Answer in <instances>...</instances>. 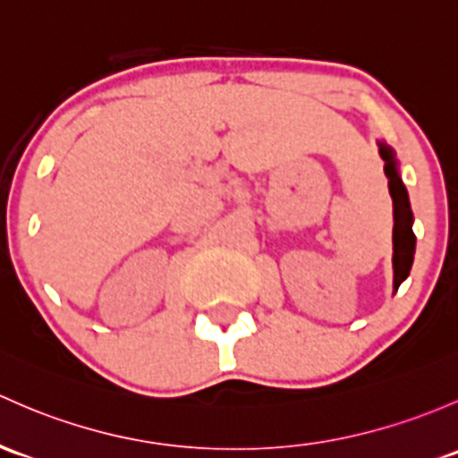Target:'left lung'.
<instances>
[{"label":"left lung","instance_id":"left-lung-1","mask_svg":"<svg viewBox=\"0 0 458 458\" xmlns=\"http://www.w3.org/2000/svg\"><path fill=\"white\" fill-rule=\"evenodd\" d=\"M379 144V156L384 160V173L388 177V191L393 197V290L397 292L399 285L411 274L412 261H415V243L417 237L412 233V216L411 199H408V191L403 186L402 175H399V165L394 151L388 144Z\"/></svg>","mask_w":458,"mask_h":458}]
</instances>
